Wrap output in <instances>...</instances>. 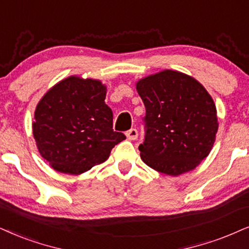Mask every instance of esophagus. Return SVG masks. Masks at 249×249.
Here are the masks:
<instances>
[{
    "label": "esophagus",
    "instance_id": "1",
    "mask_svg": "<svg viewBox=\"0 0 249 249\" xmlns=\"http://www.w3.org/2000/svg\"><path fill=\"white\" fill-rule=\"evenodd\" d=\"M126 137L127 139L130 140H135L138 138V131L135 130V128H131V130H128L126 132Z\"/></svg>",
    "mask_w": 249,
    "mask_h": 249
}]
</instances>
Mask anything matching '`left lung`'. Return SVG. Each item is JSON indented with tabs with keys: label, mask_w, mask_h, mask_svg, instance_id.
<instances>
[{
	"label": "left lung",
	"mask_w": 249,
	"mask_h": 249,
	"mask_svg": "<svg viewBox=\"0 0 249 249\" xmlns=\"http://www.w3.org/2000/svg\"><path fill=\"white\" fill-rule=\"evenodd\" d=\"M144 116L141 160L170 176L191 171L209 155L218 122L213 100L190 75L164 70L137 83Z\"/></svg>",
	"instance_id": "obj_1"
}]
</instances>
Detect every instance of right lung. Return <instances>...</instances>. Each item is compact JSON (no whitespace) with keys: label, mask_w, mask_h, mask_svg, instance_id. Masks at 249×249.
Returning a JSON list of instances; mask_svg holds the SVG:
<instances>
[{"label":"right lung","mask_w":249,"mask_h":249,"mask_svg":"<svg viewBox=\"0 0 249 249\" xmlns=\"http://www.w3.org/2000/svg\"><path fill=\"white\" fill-rule=\"evenodd\" d=\"M106 94L100 80L71 75L37 103L33 137L41 156L56 171L86 172L105 162L112 148L126 138L112 128Z\"/></svg>","instance_id":"right-lung-1"}]
</instances>
